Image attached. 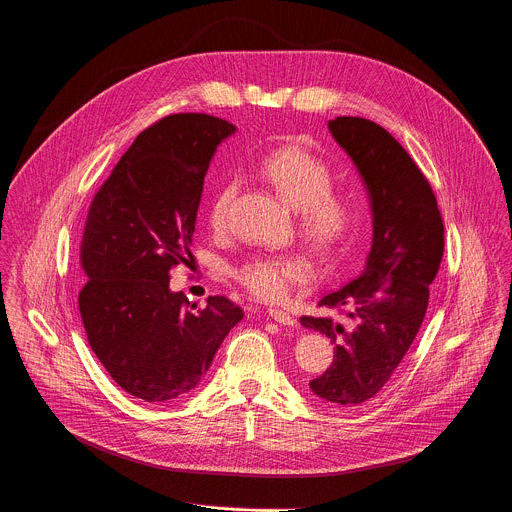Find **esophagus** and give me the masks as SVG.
Instances as JSON below:
<instances>
[{"label":"esophagus","mask_w":512,"mask_h":512,"mask_svg":"<svg viewBox=\"0 0 512 512\" xmlns=\"http://www.w3.org/2000/svg\"><path fill=\"white\" fill-rule=\"evenodd\" d=\"M267 313H269L271 319H275V321L281 323V325H293V323H295V319H293L289 313L281 311V309H269Z\"/></svg>","instance_id":"34e87169"}]
</instances>
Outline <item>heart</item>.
<instances>
[{"mask_svg":"<svg viewBox=\"0 0 512 512\" xmlns=\"http://www.w3.org/2000/svg\"><path fill=\"white\" fill-rule=\"evenodd\" d=\"M261 173L281 199L299 211L301 231L317 249L333 253L352 239L362 219V201L354 193L331 191V168L321 158L299 146H283L263 158ZM235 195L237 181H227L217 191L209 207L211 229H225ZM235 275L253 295L279 301L309 277V267L291 255H257Z\"/></svg>","mask_w":512,"mask_h":512,"instance_id":"b5f03b06","label":"heart"}]
</instances>
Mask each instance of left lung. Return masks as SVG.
<instances>
[{
	"label": "left lung",
	"instance_id": "1",
	"mask_svg": "<svg viewBox=\"0 0 512 512\" xmlns=\"http://www.w3.org/2000/svg\"><path fill=\"white\" fill-rule=\"evenodd\" d=\"M327 128L366 189L372 247L364 271L317 303L339 309L346 321L327 313L299 321L335 344L333 362L309 382L311 392L348 408L374 398L410 350L442 261L444 223L432 187L388 130L358 116H337Z\"/></svg>",
	"mask_w": 512,
	"mask_h": 512
}]
</instances>
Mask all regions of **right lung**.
<instances>
[{
    "label": "right lung",
    "mask_w": 512,
    "mask_h": 512,
    "mask_svg": "<svg viewBox=\"0 0 512 512\" xmlns=\"http://www.w3.org/2000/svg\"><path fill=\"white\" fill-rule=\"evenodd\" d=\"M237 126L173 114L140 132L96 193L82 239L78 305L90 348L110 378L144 402L199 386L241 307L213 295L199 311L170 289L191 255L207 168Z\"/></svg>",
    "instance_id": "1"
}]
</instances>
